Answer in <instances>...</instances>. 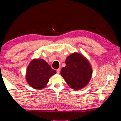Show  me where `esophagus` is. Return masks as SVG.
<instances>
[{"instance_id":"esophagus-1","label":"esophagus","mask_w":121,"mask_h":121,"mask_svg":"<svg viewBox=\"0 0 121 121\" xmlns=\"http://www.w3.org/2000/svg\"><path fill=\"white\" fill-rule=\"evenodd\" d=\"M60 70H61V69H60V68H58V69H57L56 70V72H57V73H60Z\"/></svg>"}]
</instances>
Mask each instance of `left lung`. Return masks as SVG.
<instances>
[{
  "instance_id": "1",
  "label": "left lung",
  "mask_w": 121,
  "mask_h": 121,
  "mask_svg": "<svg viewBox=\"0 0 121 121\" xmlns=\"http://www.w3.org/2000/svg\"><path fill=\"white\" fill-rule=\"evenodd\" d=\"M65 66L61 69V75L71 89H82L91 79L92 69L88 60L78 53L67 57Z\"/></svg>"
}]
</instances>
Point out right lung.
I'll list each match as a JSON object with an SVG mask.
<instances>
[{"label": "right lung", "mask_w": 121, "mask_h": 121, "mask_svg": "<svg viewBox=\"0 0 121 121\" xmlns=\"http://www.w3.org/2000/svg\"><path fill=\"white\" fill-rule=\"evenodd\" d=\"M56 71L43 59H34L29 65L26 73V80L29 85L40 90L46 86L50 77Z\"/></svg>", "instance_id": "obj_1"}]
</instances>
